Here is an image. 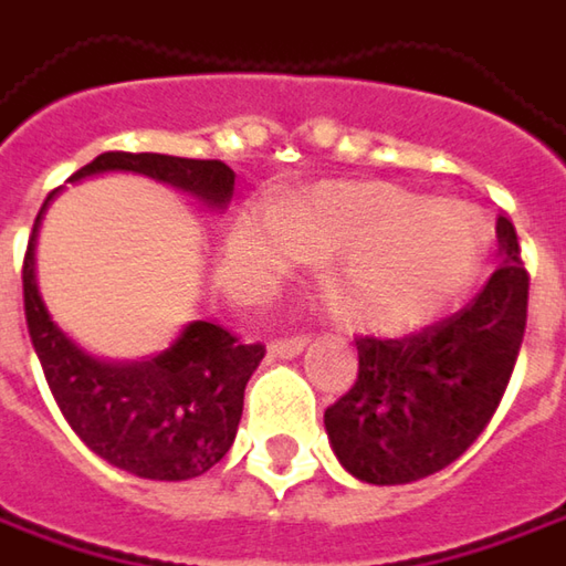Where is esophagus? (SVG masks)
<instances>
[{"label": "esophagus", "instance_id": "34e87169", "mask_svg": "<svg viewBox=\"0 0 566 566\" xmlns=\"http://www.w3.org/2000/svg\"><path fill=\"white\" fill-rule=\"evenodd\" d=\"M307 335H291V338H275L269 345V355L272 357H297L304 348H307Z\"/></svg>", "mask_w": 566, "mask_h": 566}]
</instances>
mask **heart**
Segmentation results:
<instances>
[{
    "label": "heart",
    "mask_w": 566,
    "mask_h": 566,
    "mask_svg": "<svg viewBox=\"0 0 566 566\" xmlns=\"http://www.w3.org/2000/svg\"><path fill=\"white\" fill-rule=\"evenodd\" d=\"M295 234L291 235L290 231ZM484 250L479 214L392 184H326L279 211H237L224 237V272L265 287L307 256L329 259L342 313L367 329L430 323L472 282Z\"/></svg>",
    "instance_id": "obj_1"
}]
</instances>
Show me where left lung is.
Returning <instances> with one entry per match:
<instances>
[{"label":"left lung","mask_w":566,"mask_h":566,"mask_svg":"<svg viewBox=\"0 0 566 566\" xmlns=\"http://www.w3.org/2000/svg\"><path fill=\"white\" fill-rule=\"evenodd\" d=\"M504 262L472 304L408 338H357L355 386L323 424L342 469L367 484H408L447 469L501 406L526 332L528 275L510 218Z\"/></svg>","instance_id":"left-lung-1"}]
</instances>
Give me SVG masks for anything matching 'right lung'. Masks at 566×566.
Segmentation results:
<instances>
[{
	"label": "right lung",
	"mask_w": 566,
	"mask_h": 566,
	"mask_svg": "<svg viewBox=\"0 0 566 566\" xmlns=\"http://www.w3.org/2000/svg\"><path fill=\"white\" fill-rule=\"evenodd\" d=\"M111 170L142 174L224 211L234 196V170L221 160L174 158L151 151H104L69 180ZM53 199V196H50ZM24 253V316L43 377L69 428L87 450L116 469L151 481H186L221 462L237 437L243 389L265 357L262 345H243L228 329L196 319L170 348L142 360H107L85 352L53 323L38 287V231Z\"/></svg>",
	"instance_id": "right-lung-1"
}]
</instances>
